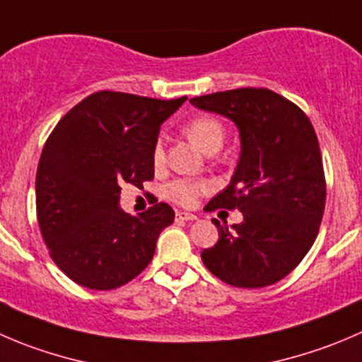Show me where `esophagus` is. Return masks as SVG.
Here are the masks:
<instances>
[{
    "label": "esophagus",
    "instance_id": "34e87169",
    "mask_svg": "<svg viewBox=\"0 0 362 362\" xmlns=\"http://www.w3.org/2000/svg\"><path fill=\"white\" fill-rule=\"evenodd\" d=\"M175 219L177 221H194L196 219V216L194 214H191V212H177V216H175Z\"/></svg>",
    "mask_w": 362,
    "mask_h": 362
}]
</instances>
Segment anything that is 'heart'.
Segmentation results:
<instances>
[{"mask_svg":"<svg viewBox=\"0 0 362 362\" xmlns=\"http://www.w3.org/2000/svg\"><path fill=\"white\" fill-rule=\"evenodd\" d=\"M185 134L196 143L202 150L206 153H214L223 146L224 136H226V129H224L223 122L210 115H199V117L192 118L187 125H185ZM166 159V152H164L163 139H157L152 150V160L153 166L159 168L164 164ZM212 191V184L209 180H191V178H178L168 184L166 196L173 203L180 206H192L198 202L199 196L206 194Z\"/></svg>","mask_w":362,"mask_h":362,"instance_id":"obj_1","label":"heart"}]
</instances>
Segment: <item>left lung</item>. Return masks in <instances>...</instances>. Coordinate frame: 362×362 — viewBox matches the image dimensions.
<instances>
[{
  "instance_id": "obj_1",
  "label": "left lung",
  "mask_w": 362,
  "mask_h": 362,
  "mask_svg": "<svg viewBox=\"0 0 362 362\" xmlns=\"http://www.w3.org/2000/svg\"><path fill=\"white\" fill-rule=\"evenodd\" d=\"M228 117L242 152L230 185L209 210L238 209L240 224L212 219L219 240L203 249L206 269L237 288H263L288 276L313 245L325 209V175L310 118L267 88H237L191 99Z\"/></svg>"
}]
</instances>
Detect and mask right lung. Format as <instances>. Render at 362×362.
Returning <instances> with one entry per match:
<instances>
[{
    "label": "right lung",
    "mask_w": 362,
    "mask_h": 362,
    "mask_svg": "<svg viewBox=\"0 0 362 362\" xmlns=\"http://www.w3.org/2000/svg\"><path fill=\"white\" fill-rule=\"evenodd\" d=\"M187 97L150 99L103 90L56 124L37 168V217L52 262L81 286L113 290L141 274L175 212L156 203L129 216L122 185L153 178L160 124Z\"/></svg>",
    "instance_id": "add662e5"
}]
</instances>
